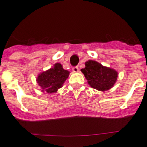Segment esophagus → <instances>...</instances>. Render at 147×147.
<instances>
[{
	"label": "esophagus",
	"instance_id": "34e87169",
	"mask_svg": "<svg viewBox=\"0 0 147 147\" xmlns=\"http://www.w3.org/2000/svg\"><path fill=\"white\" fill-rule=\"evenodd\" d=\"M72 71L74 72H79V68L78 67H75L72 68Z\"/></svg>",
	"mask_w": 147,
	"mask_h": 147
}]
</instances>
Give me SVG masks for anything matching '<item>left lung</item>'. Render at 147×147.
Wrapping results in <instances>:
<instances>
[{"label":"left lung","instance_id":"8db88e82","mask_svg":"<svg viewBox=\"0 0 147 147\" xmlns=\"http://www.w3.org/2000/svg\"><path fill=\"white\" fill-rule=\"evenodd\" d=\"M92 88L105 92L113 86L118 78L114 69L105 67L96 61H86L85 68L80 69Z\"/></svg>","mask_w":147,"mask_h":147}]
</instances>
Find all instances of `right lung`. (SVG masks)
I'll return each instance as SVG.
<instances>
[{"mask_svg":"<svg viewBox=\"0 0 147 147\" xmlns=\"http://www.w3.org/2000/svg\"><path fill=\"white\" fill-rule=\"evenodd\" d=\"M69 73V71L64 69L60 63H56L51 69L39 73L36 78V82L42 88V92L55 93L63 86Z\"/></svg>","mask_w":147,"mask_h":147,"instance_id":"1","label":"right lung"}]
</instances>
